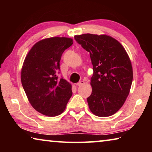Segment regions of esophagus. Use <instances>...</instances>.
I'll return each instance as SVG.
<instances>
[{"label":"esophagus","mask_w":152,"mask_h":152,"mask_svg":"<svg viewBox=\"0 0 152 152\" xmlns=\"http://www.w3.org/2000/svg\"><path fill=\"white\" fill-rule=\"evenodd\" d=\"M84 84V82L83 80H80V82H78V83H76V86H80L82 85H83V84Z\"/></svg>","instance_id":"obj_1"}]
</instances>
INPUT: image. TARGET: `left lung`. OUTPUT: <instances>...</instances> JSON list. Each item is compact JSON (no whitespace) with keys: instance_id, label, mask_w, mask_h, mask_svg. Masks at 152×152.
Returning a JSON list of instances; mask_svg holds the SVG:
<instances>
[{"instance_id":"8db88e82","label":"left lung","mask_w":152,"mask_h":152,"mask_svg":"<svg viewBox=\"0 0 152 152\" xmlns=\"http://www.w3.org/2000/svg\"><path fill=\"white\" fill-rule=\"evenodd\" d=\"M74 39L90 53L93 66L92 91L87 98L90 110L102 117L115 114L124 104L132 86L129 57L122 45L110 36L87 33Z\"/></svg>"}]
</instances>
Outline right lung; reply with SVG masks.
<instances>
[{"mask_svg":"<svg viewBox=\"0 0 152 152\" xmlns=\"http://www.w3.org/2000/svg\"><path fill=\"white\" fill-rule=\"evenodd\" d=\"M72 44L70 38H48L36 43L25 59L23 87L32 107L46 116L62 113L72 95L71 84L57 76L61 55Z\"/></svg>","mask_w":152,"mask_h":152,"instance_id":"add662e5","label":"right lung"}]
</instances>
